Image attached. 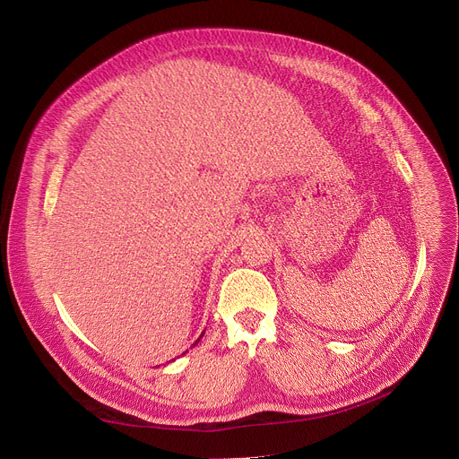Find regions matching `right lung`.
<instances>
[{
  "label": "right lung",
  "mask_w": 459,
  "mask_h": 459,
  "mask_svg": "<svg viewBox=\"0 0 459 459\" xmlns=\"http://www.w3.org/2000/svg\"><path fill=\"white\" fill-rule=\"evenodd\" d=\"M203 334H204V333H203ZM203 334H201V336H199V339H197V341H195V344H199V341H201V339H203ZM195 344H193V346H195ZM182 355H184V353H182Z\"/></svg>",
  "instance_id": "1"
}]
</instances>
